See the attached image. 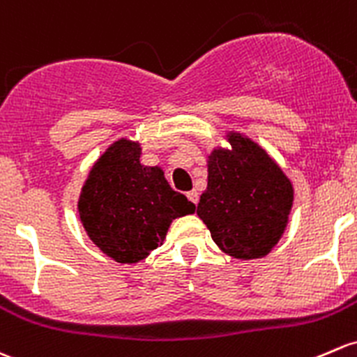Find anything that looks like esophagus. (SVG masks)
Wrapping results in <instances>:
<instances>
[{"mask_svg":"<svg viewBox=\"0 0 357 357\" xmlns=\"http://www.w3.org/2000/svg\"><path fill=\"white\" fill-rule=\"evenodd\" d=\"M186 197H188L190 198V202H193V204L195 205H197L198 204V191H188V195H186Z\"/></svg>","mask_w":357,"mask_h":357,"instance_id":"obj_1","label":"esophagus"}]
</instances>
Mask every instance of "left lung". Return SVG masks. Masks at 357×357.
Returning <instances> with one entry per match:
<instances>
[{
	"instance_id": "obj_1",
	"label": "left lung",
	"mask_w": 357,
	"mask_h": 357,
	"mask_svg": "<svg viewBox=\"0 0 357 357\" xmlns=\"http://www.w3.org/2000/svg\"><path fill=\"white\" fill-rule=\"evenodd\" d=\"M231 147H213L207 157V190L197 213L213 243L232 258L267 257L286 231L294 188L264 147L227 131Z\"/></svg>"
}]
</instances>
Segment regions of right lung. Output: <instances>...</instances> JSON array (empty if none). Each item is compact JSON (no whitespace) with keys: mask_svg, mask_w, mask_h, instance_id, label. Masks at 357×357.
<instances>
[{"mask_svg":"<svg viewBox=\"0 0 357 357\" xmlns=\"http://www.w3.org/2000/svg\"><path fill=\"white\" fill-rule=\"evenodd\" d=\"M140 142L119 138L93 162L78 198L85 232L118 264H138L164 243L178 217L195 212L159 166L140 162Z\"/></svg>","mask_w":357,"mask_h":357,"instance_id":"add662e5","label":"right lung"}]
</instances>
